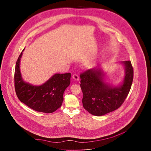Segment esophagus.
<instances>
[{"label":"esophagus","instance_id":"obj_1","mask_svg":"<svg viewBox=\"0 0 151 151\" xmlns=\"http://www.w3.org/2000/svg\"><path fill=\"white\" fill-rule=\"evenodd\" d=\"M72 78L75 80V81H79V76L77 74H74L72 76Z\"/></svg>","mask_w":151,"mask_h":151}]
</instances>
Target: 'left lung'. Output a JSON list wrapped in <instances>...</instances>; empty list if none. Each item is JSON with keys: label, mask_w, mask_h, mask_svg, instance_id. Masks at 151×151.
<instances>
[{"label": "left lung", "mask_w": 151, "mask_h": 151, "mask_svg": "<svg viewBox=\"0 0 151 151\" xmlns=\"http://www.w3.org/2000/svg\"><path fill=\"white\" fill-rule=\"evenodd\" d=\"M125 66L123 82L113 87L103 81L104 75L99 68L81 74L82 104L85 110L96 116H102L118 109L127 98L132 87L133 69L130 61L122 62Z\"/></svg>", "instance_id": "1"}]
</instances>
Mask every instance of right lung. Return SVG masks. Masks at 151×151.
Listing matches in <instances>:
<instances>
[{
	"instance_id": "add662e5",
	"label": "right lung",
	"mask_w": 151,
	"mask_h": 151,
	"mask_svg": "<svg viewBox=\"0 0 151 151\" xmlns=\"http://www.w3.org/2000/svg\"><path fill=\"white\" fill-rule=\"evenodd\" d=\"M23 51L17 61L14 74L15 90L18 99L36 111L55 112L62 104L64 92L70 83L71 73L55 74L41 85L30 84L23 81L20 72L19 63Z\"/></svg>"
}]
</instances>
